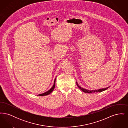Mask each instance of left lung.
Instances as JSON below:
<instances>
[{
    "label": "left lung",
    "mask_w": 128,
    "mask_h": 128,
    "mask_svg": "<svg viewBox=\"0 0 128 128\" xmlns=\"http://www.w3.org/2000/svg\"><path fill=\"white\" fill-rule=\"evenodd\" d=\"M76 84L77 85V86L82 91L86 92V93H92V92H101L104 91V90H107L110 86H108L106 88H102V89H98V90H87L84 89V88H82V87H80L79 84H78V83L76 82Z\"/></svg>",
    "instance_id": "left-lung-1"
}]
</instances>
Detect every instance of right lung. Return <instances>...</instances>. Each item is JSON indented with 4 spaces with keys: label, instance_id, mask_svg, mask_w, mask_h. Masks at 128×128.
Segmentation results:
<instances>
[{
    "label": "right lung",
    "instance_id": "1",
    "mask_svg": "<svg viewBox=\"0 0 128 128\" xmlns=\"http://www.w3.org/2000/svg\"><path fill=\"white\" fill-rule=\"evenodd\" d=\"M56 78H55V80H54L53 85L52 86V87L49 90H48L47 92H44L43 94H38V95H37V96H44L48 95L50 93H51V92H53V91L54 90V88H55V84H56Z\"/></svg>",
    "mask_w": 128,
    "mask_h": 128
}]
</instances>
